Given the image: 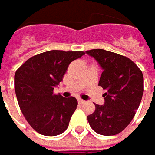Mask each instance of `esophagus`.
Listing matches in <instances>:
<instances>
[{"instance_id":"obj_1","label":"esophagus","mask_w":155,"mask_h":155,"mask_svg":"<svg viewBox=\"0 0 155 155\" xmlns=\"http://www.w3.org/2000/svg\"><path fill=\"white\" fill-rule=\"evenodd\" d=\"M78 102L80 103V104H82V103H84L85 102V101H84V100H82V99H78Z\"/></svg>"}]
</instances>
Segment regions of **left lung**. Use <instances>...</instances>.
<instances>
[{"mask_svg": "<svg viewBox=\"0 0 155 155\" xmlns=\"http://www.w3.org/2000/svg\"><path fill=\"white\" fill-rule=\"evenodd\" d=\"M86 54L94 57L103 69L99 85L106 90L104 105H95L87 116L95 132L113 136L122 132L133 119L144 93L142 71L126 56L104 49H92Z\"/></svg>", "mask_w": 155, "mask_h": 155, "instance_id": "8db88e82", "label": "left lung"}]
</instances>
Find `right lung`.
<instances>
[{
  "label": "right lung",
  "instance_id": "1",
  "mask_svg": "<svg viewBox=\"0 0 155 155\" xmlns=\"http://www.w3.org/2000/svg\"><path fill=\"white\" fill-rule=\"evenodd\" d=\"M84 51L51 50L36 54L15 73V91L19 107L29 124L45 136H56L69 126L78 101L54 94L72 61Z\"/></svg>",
  "mask_w": 155,
  "mask_h": 155
}]
</instances>
